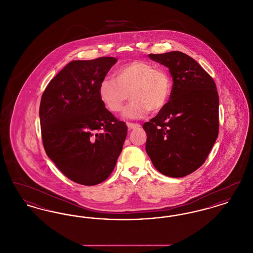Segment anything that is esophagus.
<instances>
[{
	"instance_id": "obj_1",
	"label": "esophagus",
	"mask_w": 253,
	"mask_h": 253,
	"mask_svg": "<svg viewBox=\"0 0 253 253\" xmlns=\"http://www.w3.org/2000/svg\"><path fill=\"white\" fill-rule=\"evenodd\" d=\"M127 126H128V128H129L130 130H132V129H136V128H139V127H140V124H138V123H132V122H128V123H127Z\"/></svg>"
}]
</instances>
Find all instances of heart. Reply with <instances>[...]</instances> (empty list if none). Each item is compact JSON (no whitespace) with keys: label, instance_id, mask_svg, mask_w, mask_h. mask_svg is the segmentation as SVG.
Wrapping results in <instances>:
<instances>
[{"label":"heart","instance_id":"heart-1","mask_svg":"<svg viewBox=\"0 0 253 253\" xmlns=\"http://www.w3.org/2000/svg\"><path fill=\"white\" fill-rule=\"evenodd\" d=\"M172 83L169 73L152 62L132 60L119 67L115 80L104 79L98 86V96L112 113H120L125 102H132L124 111V117L139 119L149 111L158 113L168 103Z\"/></svg>","mask_w":253,"mask_h":253}]
</instances>
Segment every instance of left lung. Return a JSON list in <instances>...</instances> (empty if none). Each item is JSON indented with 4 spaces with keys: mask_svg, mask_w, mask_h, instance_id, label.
<instances>
[{
    "mask_svg": "<svg viewBox=\"0 0 253 253\" xmlns=\"http://www.w3.org/2000/svg\"><path fill=\"white\" fill-rule=\"evenodd\" d=\"M168 67L172 90L167 105L143 124L146 152L159 172L183 177L201 167L219 131V97L212 78L190 56L149 54Z\"/></svg>",
    "mask_w": 253,
    "mask_h": 253,
    "instance_id": "1",
    "label": "left lung"
}]
</instances>
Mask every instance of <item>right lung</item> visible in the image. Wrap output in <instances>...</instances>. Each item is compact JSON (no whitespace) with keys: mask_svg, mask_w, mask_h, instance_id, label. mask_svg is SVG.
<instances>
[{"mask_svg":"<svg viewBox=\"0 0 253 253\" xmlns=\"http://www.w3.org/2000/svg\"><path fill=\"white\" fill-rule=\"evenodd\" d=\"M118 61L113 57L73 60L42 93L40 121L42 144L57 168L76 183L106 180L127 135L98 96V86Z\"/></svg>","mask_w":253,"mask_h":253,"instance_id":"1","label":"right lung"}]
</instances>
